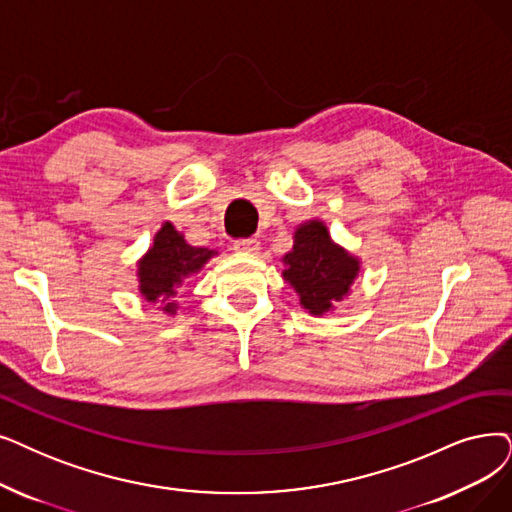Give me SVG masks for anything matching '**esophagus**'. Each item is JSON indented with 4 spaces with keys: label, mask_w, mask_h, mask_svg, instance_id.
Wrapping results in <instances>:
<instances>
[{
    "label": "esophagus",
    "mask_w": 512,
    "mask_h": 512,
    "mask_svg": "<svg viewBox=\"0 0 512 512\" xmlns=\"http://www.w3.org/2000/svg\"><path fill=\"white\" fill-rule=\"evenodd\" d=\"M258 248H260V241L256 237H241L235 241V250H239V252L254 254V252H258Z\"/></svg>",
    "instance_id": "1"
}]
</instances>
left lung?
I'll return each mask as SVG.
<instances>
[{
	"label": "left lung",
	"mask_w": 512,
	"mask_h": 512,
	"mask_svg": "<svg viewBox=\"0 0 512 512\" xmlns=\"http://www.w3.org/2000/svg\"><path fill=\"white\" fill-rule=\"evenodd\" d=\"M283 277L288 279L304 309L321 315L332 309L357 277L359 262L332 243L321 222L311 220L294 235V250L285 254Z\"/></svg>",
	"instance_id": "8db88e82"
}]
</instances>
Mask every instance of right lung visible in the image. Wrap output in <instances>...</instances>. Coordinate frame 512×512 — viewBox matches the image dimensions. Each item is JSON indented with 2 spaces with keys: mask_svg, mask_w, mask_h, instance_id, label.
<instances>
[{
  "mask_svg": "<svg viewBox=\"0 0 512 512\" xmlns=\"http://www.w3.org/2000/svg\"><path fill=\"white\" fill-rule=\"evenodd\" d=\"M212 254L214 252L208 248H191L172 224L166 222L155 235L151 252L138 267L140 292L149 302H155L159 296H163V300L174 296L176 285L197 273ZM166 311H174L172 302L166 306Z\"/></svg>",
  "mask_w": 512,
  "mask_h": 512,
  "instance_id": "1",
  "label": "right lung"
}]
</instances>
